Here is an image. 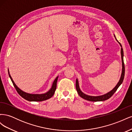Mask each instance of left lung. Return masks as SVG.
I'll return each instance as SVG.
<instances>
[{
    "label": "left lung",
    "mask_w": 132,
    "mask_h": 132,
    "mask_svg": "<svg viewBox=\"0 0 132 132\" xmlns=\"http://www.w3.org/2000/svg\"><path fill=\"white\" fill-rule=\"evenodd\" d=\"M114 37L116 38L115 36H114ZM116 40H117L116 38ZM117 42L119 43V45H120V46L121 47V58H122V74H121V78H120V80H119V82H118L117 85L114 87V89H113L111 91H110L109 93H107V94H106L105 95H103L98 96H89V95H86L85 94H84L80 90V89L79 86L78 80V79H77V80H76V89H77V92H78L79 95L81 97H82V98L85 99V100H87V101H94V102L102 101L107 100L110 98L114 94V93H115V92L117 91V89L118 88V87L121 85V84L122 83V82L123 81L124 77H125V63H124V61H123V51L122 47L121 44L119 43L118 41H117Z\"/></svg>",
    "instance_id": "left-lung-1"
}]
</instances>
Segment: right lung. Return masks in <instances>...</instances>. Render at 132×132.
<instances>
[{
    "label": "right lung",
    "mask_w": 132,
    "mask_h": 132,
    "mask_svg": "<svg viewBox=\"0 0 132 132\" xmlns=\"http://www.w3.org/2000/svg\"><path fill=\"white\" fill-rule=\"evenodd\" d=\"M9 71V70H8ZM9 77L11 79V80L13 82V85L15 87V89L16 90L18 94L21 96L23 98H25V100L27 101H45L46 100H48L50 98L53 96V95H54L55 89L57 88V80L58 78V77H57L54 80V81L53 83L51 89L49 91H48L47 93L45 94H28L25 93V92H23L20 89L19 87L16 85L15 82H14L13 79L11 77V76L9 74Z\"/></svg>",
    "instance_id": "right-lung-1"
}]
</instances>
